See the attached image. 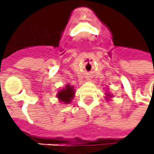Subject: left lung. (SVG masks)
Listing matches in <instances>:
<instances>
[{"mask_svg":"<svg viewBox=\"0 0 154 154\" xmlns=\"http://www.w3.org/2000/svg\"><path fill=\"white\" fill-rule=\"evenodd\" d=\"M112 97H113V95H112V94H110L109 93H107V92H106V94H105V99H106L107 101L108 100H110Z\"/></svg>","mask_w":154,"mask_h":154,"instance_id":"obj_1","label":"left lung"}]
</instances>
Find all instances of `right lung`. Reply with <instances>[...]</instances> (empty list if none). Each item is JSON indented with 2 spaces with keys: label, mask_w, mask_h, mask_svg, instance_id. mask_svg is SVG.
<instances>
[{
  "label": "right lung",
  "mask_w": 154,
  "mask_h": 154,
  "mask_svg": "<svg viewBox=\"0 0 154 154\" xmlns=\"http://www.w3.org/2000/svg\"><path fill=\"white\" fill-rule=\"evenodd\" d=\"M75 94H76L75 87L70 85H66L65 87H63L62 89L58 91L56 96L60 102H61L65 104H69L74 99Z\"/></svg>",
  "instance_id": "1"
}]
</instances>
